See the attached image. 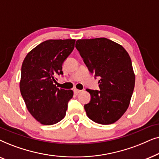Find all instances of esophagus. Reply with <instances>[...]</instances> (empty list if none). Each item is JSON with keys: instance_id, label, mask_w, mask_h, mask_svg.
<instances>
[{"instance_id": "34e87169", "label": "esophagus", "mask_w": 159, "mask_h": 159, "mask_svg": "<svg viewBox=\"0 0 159 159\" xmlns=\"http://www.w3.org/2000/svg\"><path fill=\"white\" fill-rule=\"evenodd\" d=\"M73 92H74V93H75V94H78V93H80L81 92V90H79V89H73Z\"/></svg>"}]
</instances>
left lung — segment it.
Wrapping results in <instances>:
<instances>
[{
    "label": "left lung",
    "instance_id": "obj_1",
    "mask_svg": "<svg viewBox=\"0 0 159 159\" xmlns=\"http://www.w3.org/2000/svg\"><path fill=\"white\" fill-rule=\"evenodd\" d=\"M75 47L91 73L100 78V90L91 94L84 105L86 115L97 124H111L128 109L135 84L132 61L121 45L105 38L79 39Z\"/></svg>",
    "mask_w": 159,
    "mask_h": 159
}]
</instances>
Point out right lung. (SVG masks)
Segmentation results:
<instances>
[{
  "instance_id": "right-lung-1",
  "label": "right lung",
  "mask_w": 159,
  "mask_h": 159,
  "mask_svg": "<svg viewBox=\"0 0 159 159\" xmlns=\"http://www.w3.org/2000/svg\"><path fill=\"white\" fill-rule=\"evenodd\" d=\"M75 39L48 40L33 48L22 65L20 89L27 109L39 123L53 125L66 115L73 90L58 89L56 76L73 52Z\"/></svg>"
}]
</instances>
